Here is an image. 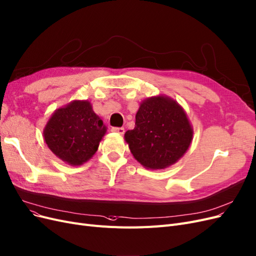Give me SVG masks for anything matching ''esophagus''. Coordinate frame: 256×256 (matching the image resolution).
Instances as JSON below:
<instances>
[{
    "instance_id": "esophagus-1",
    "label": "esophagus",
    "mask_w": 256,
    "mask_h": 256,
    "mask_svg": "<svg viewBox=\"0 0 256 256\" xmlns=\"http://www.w3.org/2000/svg\"><path fill=\"white\" fill-rule=\"evenodd\" d=\"M111 130L113 132H116V134H124V132H125V129L122 127H113Z\"/></svg>"
}]
</instances>
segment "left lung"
I'll use <instances>...</instances> for the list:
<instances>
[{
    "instance_id": "obj_1",
    "label": "left lung",
    "mask_w": 256,
    "mask_h": 256,
    "mask_svg": "<svg viewBox=\"0 0 256 256\" xmlns=\"http://www.w3.org/2000/svg\"><path fill=\"white\" fill-rule=\"evenodd\" d=\"M192 127L181 106L167 96L143 100L136 114V127L125 140L134 158L149 170H164L188 149Z\"/></svg>"
}]
</instances>
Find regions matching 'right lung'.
<instances>
[{
    "instance_id": "1",
    "label": "right lung",
    "mask_w": 256,
    "mask_h": 256,
    "mask_svg": "<svg viewBox=\"0 0 256 256\" xmlns=\"http://www.w3.org/2000/svg\"><path fill=\"white\" fill-rule=\"evenodd\" d=\"M107 127L88 100H73L52 114L43 130L52 152L72 166L82 165L98 152Z\"/></svg>"
}]
</instances>
